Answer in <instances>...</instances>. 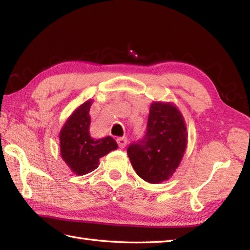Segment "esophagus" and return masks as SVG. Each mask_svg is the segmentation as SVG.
<instances>
[{"instance_id": "34e87169", "label": "esophagus", "mask_w": 250, "mask_h": 250, "mask_svg": "<svg viewBox=\"0 0 250 250\" xmlns=\"http://www.w3.org/2000/svg\"><path fill=\"white\" fill-rule=\"evenodd\" d=\"M117 143L120 148H125L126 145V137H117Z\"/></svg>"}]
</instances>
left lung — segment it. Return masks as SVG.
Instances as JSON below:
<instances>
[{"label": "left lung", "mask_w": 250, "mask_h": 250, "mask_svg": "<svg viewBox=\"0 0 250 250\" xmlns=\"http://www.w3.org/2000/svg\"><path fill=\"white\" fill-rule=\"evenodd\" d=\"M187 146V129L179 110L168 103H152L145 135L126 152L136 174L151 184L167 180L179 166Z\"/></svg>", "instance_id": "obj_1"}]
</instances>
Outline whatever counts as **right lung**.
<instances>
[{
  "label": "right lung",
  "mask_w": 250,
  "mask_h": 250,
  "mask_svg": "<svg viewBox=\"0 0 250 250\" xmlns=\"http://www.w3.org/2000/svg\"><path fill=\"white\" fill-rule=\"evenodd\" d=\"M91 102L87 101L74 111L60 132L62 159L74 173L84 175L99 167V159L117 149L111 136L94 140L89 134Z\"/></svg>",
  "instance_id": "add662e5"
}]
</instances>
